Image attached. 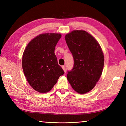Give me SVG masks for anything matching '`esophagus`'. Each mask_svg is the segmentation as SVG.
<instances>
[{"mask_svg": "<svg viewBox=\"0 0 126 126\" xmlns=\"http://www.w3.org/2000/svg\"><path fill=\"white\" fill-rule=\"evenodd\" d=\"M62 69H63V71H64V72H65V67H64V66H62Z\"/></svg>", "mask_w": 126, "mask_h": 126, "instance_id": "34e87169", "label": "esophagus"}]
</instances>
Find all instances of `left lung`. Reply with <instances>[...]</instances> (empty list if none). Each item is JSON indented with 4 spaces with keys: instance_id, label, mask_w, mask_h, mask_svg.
Here are the masks:
<instances>
[{
    "instance_id": "1",
    "label": "left lung",
    "mask_w": 126,
    "mask_h": 126,
    "mask_svg": "<svg viewBox=\"0 0 126 126\" xmlns=\"http://www.w3.org/2000/svg\"><path fill=\"white\" fill-rule=\"evenodd\" d=\"M65 39L74 59V67L68 72L67 79L77 93H88L102 75L103 51L97 40L85 31H72L65 35Z\"/></svg>"
}]
</instances>
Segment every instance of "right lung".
I'll return each instance as SVG.
<instances>
[{"mask_svg":"<svg viewBox=\"0 0 126 126\" xmlns=\"http://www.w3.org/2000/svg\"><path fill=\"white\" fill-rule=\"evenodd\" d=\"M62 35L44 33L31 40L22 57L24 76L32 88L39 93L48 92L64 73L58 65L54 49Z\"/></svg>","mask_w":126,"mask_h":126,"instance_id":"right-lung-1","label":"right lung"}]
</instances>
